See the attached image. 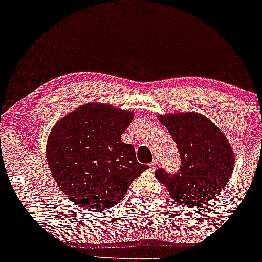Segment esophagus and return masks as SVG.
Returning <instances> with one entry per match:
<instances>
[{
  "mask_svg": "<svg viewBox=\"0 0 262 262\" xmlns=\"http://www.w3.org/2000/svg\"><path fill=\"white\" fill-rule=\"evenodd\" d=\"M157 165H159V161H157V160H154V161L150 164V170H151V171L156 170Z\"/></svg>",
  "mask_w": 262,
  "mask_h": 262,
  "instance_id": "1",
  "label": "esophagus"
}]
</instances>
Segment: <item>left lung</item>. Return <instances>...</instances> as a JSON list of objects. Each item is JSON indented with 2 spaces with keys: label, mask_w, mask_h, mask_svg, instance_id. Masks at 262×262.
Instances as JSON below:
<instances>
[{
  "label": "left lung",
  "mask_w": 262,
  "mask_h": 262,
  "mask_svg": "<svg viewBox=\"0 0 262 262\" xmlns=\"http://www.w3.org/2000/svg\"><path fill=\"white\" fill-rule=\"evenodd\" d=\"M176 142L181 168L175 175L162 168L155 172L177 204L202 206L221 192L231 177L235 155L220 128L198 112H176L157 116Z\"/></svg>",
  "instance_id": "1"
}]
</instances>
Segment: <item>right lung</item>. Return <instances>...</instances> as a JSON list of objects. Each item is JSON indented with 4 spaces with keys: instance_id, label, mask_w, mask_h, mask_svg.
Here are the masks:
<instances>
[{
    "instance_id": "obj_1",
    "label": "right lung",
    "mask_w": 262,
    "mask_h": 262,
    "mask_svg": "<svg viewBox=\"0 0 262 262\" xmlns=\"http://www.w3.org/2000/svg\"><path fill=\"white\" fill-rule=\"evenodd\" d=\"M134 112L89 102L56 122L49 135L46 160L56 184L72 204L89 211L111 209L137 176L135 147L121 141Z\"/></svg>"
}]
</instances>
